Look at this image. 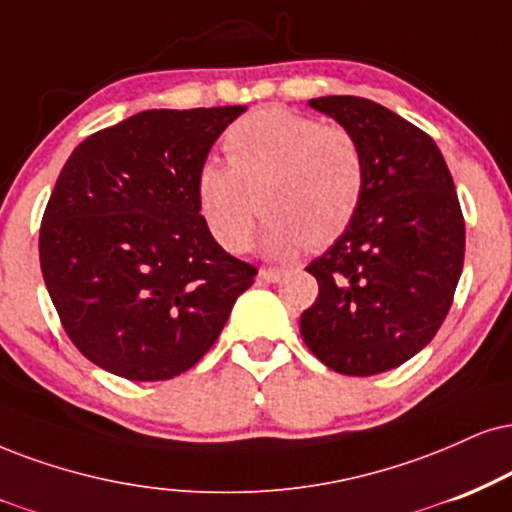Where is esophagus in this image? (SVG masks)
I'll return each mask as SVG.
<instances>
[{"label": "esophagus", "instance_id": "1", "mask_svg": "<svg viewBox=\"0 0 512 512\" xmlns=\"http://www.w3.org/2000/svg\"><path fill=\"white\" fill-rule=\"evenodd\" d=\"M287 275V270L282 268H261L258 270V280L261 282H280Z\"/></svg>", "mask_w": 512, "mask_h": 512}]
</instances>
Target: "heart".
<instances>
[{"label":"heart","mask_w":512,"mask_h":512,"mask_svg":"<svg viewBox=\"0 0 512 512\" xmlns=\"http://www.w3.org/2000/svg\"><path fill=\"white\" fill-rule=\"evenodd\" d=\"M223 147L227 161L201 163L194 189L208 232L232 254L251 244L258 213L263 249L280 258L330 246L358 216L368 168L342 125L263 106L227 128Z\"/></svg>","instance_id":"1"}]
</instances>
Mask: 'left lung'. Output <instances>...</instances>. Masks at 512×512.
<instances>
[{
    "instance_id": "1",
    "label": "left lung",
    "mask_w": 512,
    "mask_h": 512,
    "mask_svg": "<svg viewBox=\"0 0 512 512\" xmlns=\"http://www.w3.org/2000/svg\"><path fill=\"white\" fill-rule=\"evenodd\" d=\"M308 106L358 137L368 180L349 230L306 268L318 299L301 313V337L334 372L377 375L425 349L444 323L463 273V211L427 132L363 97Z\"/></svg>"
}]
</instances>
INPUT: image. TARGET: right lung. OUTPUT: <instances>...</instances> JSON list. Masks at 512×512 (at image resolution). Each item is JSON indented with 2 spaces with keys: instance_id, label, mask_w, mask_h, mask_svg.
<instances>
[{
  "instance_id": "1",
  "label": "right lung",
  "mask_w": 512,
  "mask_h": 512,
  "mask_svg": "<svg viewBox=\"0 0 512 512\" xmlns=\"http://www.w3.org/2000/svg\"><path fill=\"white\" fill-rule=\"evenodd\" d=\"M246 106L151 109L80 142L40 227V266L63 330L94 365L132 382L204 358L256 268L199 213L197 170Z\"/></svg>"
}]
</instances>
